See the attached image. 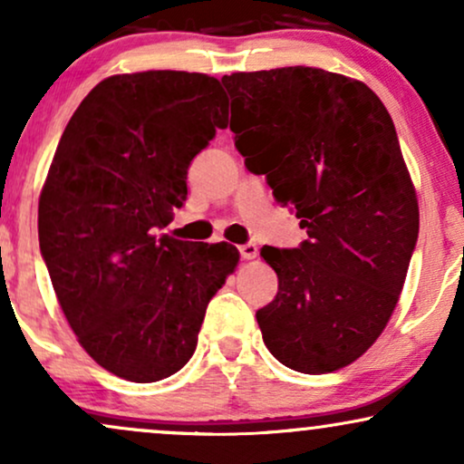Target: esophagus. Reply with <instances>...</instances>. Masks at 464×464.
Wrapping results in <instances>:
<instances>
[{"label": "esophagus", "mask_w": 464, "mask_h": 464, "mask_svg": "<svg viewBox=\"0 0 464 464\" xmlns=\"http://www.w3.org/2000/svg\"><path fill=\"white\" fill-rule=\"evenodd\" d=\"M238 254H241L243 260H254L258 256V247H256V243H245L238 247Z\"/></svg>", "instance_id": "34e87169"}]
</instances>
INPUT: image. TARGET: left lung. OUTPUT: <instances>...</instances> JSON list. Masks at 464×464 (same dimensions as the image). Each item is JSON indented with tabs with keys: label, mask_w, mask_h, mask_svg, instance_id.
Returning a JSON list of instances; mask_svg holds the SVG:
<instances>
[{
	"label": "left lung",
	"mask_w": 464,
	"mask_h": 464,
	"mask_svg": "<svg viewBox=\"0 0 464 464\" xmlns=\"http://www.w3.org/2000/svg\"><path fill=\"white\" fill-rule=\"evenodd\" d=\"M234 146L307 230L262 247L279 285L256 312L277 362L303 374L353 363L390 323L420 232L413 182L390 111L368 85L285 66L221 79Z\"/></svg>",
	"instance_id": "obj_1"
}]
</instances>
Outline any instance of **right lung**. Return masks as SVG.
Wrapping results in <instances>:
<instances>
[{
    "instance_id": "1",
    "label": "right lung",
    "mask_w": 464,
    "mask_h": 464,
    "mask_svg": "<svg viewBox=\"0 0 464 464\" xmlns=\"http://www.w3.org/2000/svg\"><path fill=\"white\" fill-rule=\"evenodd\" d=\"M226 127L215 77L146 71L101 82L62 133L40 193V254L79 344L120 379L179 372L238 265L227 243L154 237L187 199L188 165Z\"/></svg>"
}]
</instances>
